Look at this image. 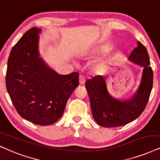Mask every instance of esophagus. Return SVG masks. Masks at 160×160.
I'll return each instance as SVG.
<instances>
[{"label": "esophagus", "instance_id": "esophagus-1", "mask_svg": "<svg viewBox=\"0 0 160 160\" xmlns=\"http://www.w3.org/2000/svg\"><path fill=\"white\" fill-rule=\"evenodd\" d=\"M79 81H80V84H84L85 81H86V79H85V77L83 75H80V77H79Z\"/></svg>", "mask_w": 160, "mask_h": 160}]
</instances>
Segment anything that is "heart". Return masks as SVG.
<instances>
[{"instance_id":"1","label":"heart","mask_w":160,"mask_h":160,"mask_svg":"<svg viewBox=\"0 0 160 160\" xmlns=\"http://www.w3.org/2000/svg\"><path fill=\"white\" fill-rule=\"evenodd\" d=\"M99 69H103V66L100 65L99 67Z\"/></svg>"}]
</instances>
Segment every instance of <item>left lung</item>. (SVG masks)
I'll return each instance as SVG.
<instances>
[{"mask_svg": "<svg viewBox=\"0 0 160 160\" xmlns=\"http://www.w3.org/2000/svg\"><path fill=\"white\" fill-rule=\"evenodd\" d=\"M129 60L143 67L141 82L130 99L121 101L112 98L101 75L93 77L86 82L93 117L100 126L126 125L138 118L146 107L153 86V71L149 66L148 51L141 42H138V47L131 52Z\"/></svg>", "mask_w": 160, "mask_h": 160, "instance_id": "obj_1", "label": "left lung"}]
</instances>
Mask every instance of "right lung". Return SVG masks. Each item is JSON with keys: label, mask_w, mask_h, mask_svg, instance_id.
Returning a JSON list of instances; mask_svg holds the SVG:
<instances>
[{"label": "right lung", "mask_w": 160, "mask_h": 160, "mask_svg": "<svg viewBox=\"0 0 160 160\" xmlns=\"http://www.w3.org/2000/svg\"><path fill=\"white\" fill-rule=\"evenodd\" d=\"M32 28L11 50L6 86L19 115L35 124L48 126L62 116L66 105L79 85L78 72L57 74L39 58V33Z\"/></svg>", "instance_id": "add662e5"}]
</instances>
